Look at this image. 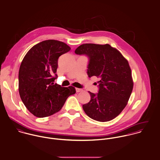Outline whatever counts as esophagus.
Here are the masks:
<instances>
[{"label":"esophagus","instance_id":"1","mask_svg":"<svg viewBox=\"0 0 160 160\" xmlns=\"http://www.w3.org/2000/svg\"><path fill=\"white\" fill-rule=\"evenodd\" d=\"M76 92H80L82 91V89H79V88H76Z\"/></svg>","mask_w":160,"mask_h":160}]
</instances>
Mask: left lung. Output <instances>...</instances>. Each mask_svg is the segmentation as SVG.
Listing matches in <instances>:
<instances>
[{
    "label": "left lung",
    "mask_w": 160,
    "mask_h": 160,
    "mask_svg": "<svg viewBox=\"0 0 160 160\" xmlns=\"http://www.w3.org/2000/svg\"><path fill=\"white\" fill-rule=\"evenodd\" d=\"M74 52L88 57V76H95L99 79L98 92L93 93L89 91L91 100L82 105L84 112L100 122L114 119L126 106L133 89L128 60L109 44H84Z\"/></svg>",
    "instance_id": "8db88e82"
}]
</instances>
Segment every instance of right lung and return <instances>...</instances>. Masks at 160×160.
<instances>
[{
	"label": "right lung",
	"mask_w": 160,
	"mask_h": 160,
	"mask_svg": "<svg viewBox=\"0 0 160 160\" xmlns=\"http://www.w3.org/2000/svg\"><path fill=\"white\" fill-rule=\"evenodd\" d=\"M71 50L68 45L56 40H46L33 46L26 54L19 74V93L32 114L44 118L59 112L74 88L62 87L53 82L58 58Z\"/></svg>",
	"instance_id": "1"
}]
</instances>
